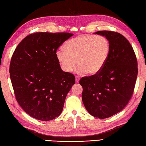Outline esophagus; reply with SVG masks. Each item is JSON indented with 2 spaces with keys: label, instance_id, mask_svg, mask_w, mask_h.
Wrapping results in <instances>:
<instances>
[{
  "label": "esophagus",
  "instance_id": "obj_1",
  "mask_svg": "<svg viewBox=\"0 0 146 146\" xmlns=\"http://www.w3.org/2000/svg\"><path fill=\"white\" fill-rule=\"evenodd\" d=\"M80 79V78L79 76H75V81H76V83H78V82H79Z\"/></svg>",
  "mask_w": 146,
  "mask_h": 146
}]
</instances>
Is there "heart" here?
I'll list each match as a JSON object with an SVG mask.
<instances>
[{"label":"heart","mask_w":146,"mask_h":146,"mask_svg":"<svg viewBox=\"0 0 146 146\" xmlns=\"http://www.w3.org/2000/svg\"><path fill=\"white\" fill-rule=\"evenodd\" d=\"M63 48L64 50H58L56 53L61 69L71 72L76 63L79 73L90 75L100 72L110 51L109 41L101 35H80L68 40Z\"/></svg>","instance_id":"1"}]
</instances>
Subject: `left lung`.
Masks as SVG:
<instances>
[{
    "instance_id": "obj_1",
    "label": "left lung",
    "mask_w": 146,
    "mask_h": 146,
    "mask_svg": "<svg viewBox=\"0 0 146 146\" xmlns=\"http://www.w3.org/2000/svg\"><path fill=\"white\" fill-rule=\"evenodd\" d=\"M95 34L108 39L110 51L100 72L80 79L82 101L88 113L105 119L123 109L134 93L137 61L131 44L120 33L100 31Z\"/></svg>"
}]
</instances>
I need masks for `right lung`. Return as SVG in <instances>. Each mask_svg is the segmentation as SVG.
Instances as JSON below:
<instances>
[{
    "instance_id": "obj_1",
    "label": "right lung",
    "mask_w": 146,
    "mask_h": 146,
    "mask_svg": "<svg viewBox=\"0 0 146 146\" xmlns=\"http://www.w3.org/2000/svg\"><path fill=\"white\" fill-rule=\"evenodd\" d=\"M73 35L31 34L12 56L9 72L15 98L36 119L49 121L60 115L68 93L75 83V76L61 70L56 56L58 48Z\"/></svg>"
}]
</instances>
